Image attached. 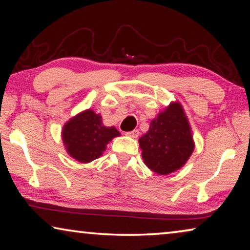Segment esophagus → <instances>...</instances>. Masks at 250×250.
I'll return each instance as SVG.
<instances>
[{
    "instance_id": "obj_1",
    "label": "esophagus",
    "mask_w": 250,
    "mask_h": 250,
    "mask_svg": "<svg viewBox=\"0 0 250 250\" xmlns=\"http://www.w3.org/2000/svg\"><path fill=\"white\" fill-rule=\"evenodd\" d=\"M139 134H140L139 129H133V131L126 133V135H127V136H131V138H133V139H136V138H138Z\"/></svg>"
}]
</instances>
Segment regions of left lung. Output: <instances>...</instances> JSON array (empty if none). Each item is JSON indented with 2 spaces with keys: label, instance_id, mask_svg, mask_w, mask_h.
Instances as JSON below:
<instances>
[{
  "label": "left lung",
  "instance_id": "obj_1",
  "mask_svg": "<svg viewBox=\"0 0 250 250\" xmlns=\"http://www.w3.org/2000/svg\"><path fill=\"white\" fill-rule=\"evenodd\" d=\"M142 158L152 172L166 175L182 167L194 149L190 125L182 105L172 104L150 123L139 139Z\"/></svg>",
  "mask_w": 250,
  "mask_h": 250
}]
</instances>
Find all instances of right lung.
<instances>
[{
  "instance_id": "obj_1",
  "label": "right lung",
  "mask_w": 250,
  "mask_h": 250,
  "mask_svg": "<svg viewBox=\"0 0 250 250\" xmlns=\"http://www.w3.org/2000/svg\"><path fill=\"white\" fill-rule=\"evenodd\" d=\"M116 127L102 125L101 116L86 110L70 119L63 126L62 139L69 155L81 163H90L99 158L108 142L118 136Z\"/></svg>"
}]
</instances>
